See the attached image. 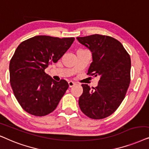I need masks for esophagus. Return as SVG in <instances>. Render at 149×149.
Wrapping results in <instances>:
<instances>
[{
  "label": "esophagus",
  "instance_id": "1",
  "mask_svg": "<svg viewBox=\"0 0 149 149\" xmlns=\"http://www.w3.org/2000/svg\"><path fill=\"white\" fill-rule=\"evenodd\" d=\"M68 84H69V86L70 87V88H71V87H73V86H74V85H76V83L72 82V81H69Z\"/></svg>",
  "mask_w": 149,
  "mask_h": 149
}]
</instances>
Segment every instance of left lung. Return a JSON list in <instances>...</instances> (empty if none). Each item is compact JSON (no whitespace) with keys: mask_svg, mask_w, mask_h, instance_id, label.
I'll return each instance as SVG.
<instances>
[{"mask_svg":"<svg viewBox=\"0 0 149 149\" xmlns=\"http://www.w3.org/2000/svg\"><path fill=\"white\" fill-rule=\"evenodd\" d=\"M77 39L92 52L87 75L100 77L98 86L93 89L82 84L79 106L89 118L102 119L117 110L125 97L131 80L130 56L122 43L112 37L95 34Z\"/></svg>","mask_w":149,"mask_h":149,"instance_id":"1","label":"left lung"}]
</instances>
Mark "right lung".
I'll return each instance as SVG.
<instances>
[{
	"label": "right lung",
	"instance_id": "obj_1",
	"mask_svg": "<svg viewBox=\"0 0 149 149\" xmlns=\"http://www.w3.org/2000/svg\"><path fill=\"white\" fill-rule=\"evenodd\" d=\"M75 38L39 35L24 41L9 63L10 83L22 108L42 116L53 112L68 88L66 80L56 82L45 72L67 51Z\"/></svg>",
	"mask_w": 149,
	"mask_h": 149
}]
</instances>
